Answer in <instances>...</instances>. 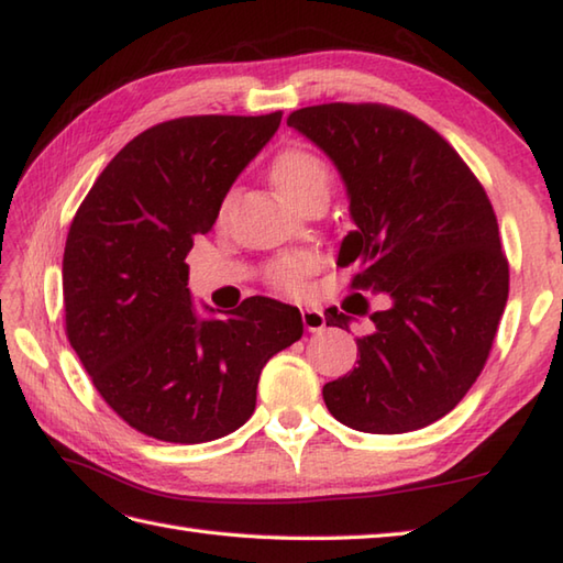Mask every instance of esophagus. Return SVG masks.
Instances as JSON below:
<instances>
[{
    "instance_id": "1",
    "label": "esophagus",
    "mask_w": 563,
    "mask_h": 563,
    "mask_svg": "<svg viewBox=\"0 0 563 563\" xmlns=\"http://www.w3.org/2000/svg\"><path fill=\"white\" fill-rule=\"evenodd\" d=\"M301 321H303V328L309 333H318V331H323V328H325V316H323V311H318V309H301Z\"/></svg>"
}]
</instances>
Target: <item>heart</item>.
<instances>
[{
    "instance_id": "1",
    "label": "heart",
    "mask_w": 563,
    "mask_h": 563,
    "mask_svg": "<svg viewBox=\"0 0 563 563\" xmlns=\"http://www.w3.org/2000/svg\"><path fill=\"white\" fill-rule=\"evenodd\" d=\"M272 178L279 194L289 203L299 206L313 194H328V168L316 154L306 150H286L277 156L272 166ZM316 269V262L309 254H289V257L272 264L269 282L284 291H299L303 279Z\"/></svg>"
}]
</instances>
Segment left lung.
Wrapping results in <instances>:
<instances>
[{"instance_id": "1", "label": "left lung", "mask_w": 563, "mask_h": 563, "mask_svg": "<svg viewBox=\"0 0 563 563\" xmlns=\"http://www.w3.org/2000/svg\"><path fill=\"white\" fill-rule=\"evenodd\" d=\"M291 130L341 174L350 230L338 264L355 289L387 299L357 338V367L328 382L323 401L345 427L405 433L429 427L478 379L507 303L510 269L478 178L441 134L382 104L294 110ZM360 299L353 313H365ZM353 318L325 311V325Z\"/></svg>"}]
</instances>
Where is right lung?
Returning a JSON list of instances; mask_svg holds the SVG:
<instances>
[{
  "mask_svg": "<svg viewBox=\"0 0 563 563\" xmlns=\"http://www.w3.org/2000/svg\"><path fill=\"white\" fill-rule=\"evenodd\" d=\"M282 112L162 122L124 146L70 222L68 341L102 399L146 437L206 443L257 405L262 367L303 333L296 306L252 296L225 318L196 309L186 254L279 130Z\"/></svg>",
  "mask_w": 563,
  "mask_h": 563,
  "instance_id": "1",
  "label": "right lung"
}]
</instances>
